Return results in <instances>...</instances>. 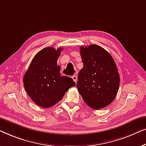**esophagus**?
<instances>
[{"mask_svg":"<svg viewBox=\"0 0 146 146\" xmlns=\"http://www.w3.org/2000/svg\"><path fill=\"white\" fill-rule=\"evenodd\" d=\"M72 79H73V81L75 82V83H77V75H73V76H72Z\"/></svg>","mask_w":146,"mask_h":146,"instance_id":"obj_1","label":"esophagus"}]
</instances>
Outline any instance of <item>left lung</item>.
Here are the masks:
<instances>
[{
  "mask_svg": "<svg viewBox=\"0 0 146 146\" xmlns=\"http://www.w3.org/2000/svg\"><path fill=\"white\" fill-rule=\"evenodd\" d=\"M83 67L78 74L77 87L84 102L97 110L111 103L120 85L116 65L108 52L97 45L81 46Z\"/></svg>",
  "mask_w": 146,
  "mask_h": 146,
  "instance_id": "obj_1",
  "label": "left lung"
}]
</instances>
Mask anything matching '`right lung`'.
<instances>
[{
	"mask_svg": "<svg viewBox=\"0 0 146 146\" xmlns=\"http://www.w3.org/2000/svg\"><path fill=\"white\" fill-rule=\"evenodd\" d=\"M62 48H46L36 53L24 75L26 93L37 105L50 108L62 99L65 92L75 86L71 77L61 76L57 64Z\"/></svg>",
	"mask_w": 146,
	"mask_h": 146,
	"instance_id": "obj_1",
	"label": "right lung"
}]
</instances>
